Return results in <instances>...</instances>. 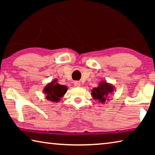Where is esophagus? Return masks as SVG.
Instances as JSON below:
<instances>
[{"mask_svg": "<svg viewBox=\"0 0 155 155\" xmlns=\"http://www.w3.org/2000/svg\"><path fill=\"white\" fill-rule=\"evenodd\" d=\"M74 85L76 86V87H80V86H81V83L79 82V81H74Z\"/></svg>", "mask_w": 155, "mask_h": 155, "instance_id": "obj_1", "label": "esophagus"}]
</instances>
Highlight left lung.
<instances>
[{
    "mask_svg": "<svg viewBox=\"0 0 155 155\" xmlns=\"http://www.w3.org/2000/svg\"><path fill=\"white\" fill-rule=\"evenodd\" d=\"M114 91L115 87L111 83L107 82L106 81H101L97 87H94L91 90V95L93 99L104 104L110 101L109 96Z\"/></svg>",
    "mask_w": 155,
    "mask_h": 155,
    "instance_id": "8db88e82",
    "label": "left lung"
}]
</instances>
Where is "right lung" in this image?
Wrapping results in <instances>:
<instances>
[{"label": "right lung", "instance_id": "add662e5", "mask_svg": "<svg viewBox=\"0 0 155 155\" xmlns=\"http://www.w3.org/2000/svg\"><path fill=\"white\" fill-rule=\"evenodd\" d=\"M68 90L67 86L57 83V80L54 79L46 84L44 87L43 92L46 94V98L52 103H58L64 97Z\"/></svg>", "mask_w": 155, "mask_h": 155}]
</instances>
